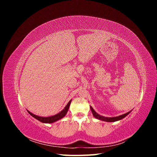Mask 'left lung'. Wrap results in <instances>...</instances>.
I'll use <instances>...</instances> for the list:
<instances>
[{
	"label": "left lung",
	"instance_id": "obj_1",
	"mask_svg": "<svg viewBox=\"0 0 157 157\" xmlns=\"http://www.w3.org/2000/svg\"><path fill=\"white\" fill-rule=\"evenodd\" d=\"M91 110H92V112L93 113V115L94 116V117H96V118H98V119H99V120H102V121H106V122H115V121H118V120H121V119H122V118L125 117L126 115V114H127L126 113V114H124V115H122L116 117L107 118V117H104L103 116L98 115V114H97L96 112H95V111L94 110L93 108H91Z\"/></svg>",
	"mask_w": 157,
	"mask_h": 157
}]
</instances>
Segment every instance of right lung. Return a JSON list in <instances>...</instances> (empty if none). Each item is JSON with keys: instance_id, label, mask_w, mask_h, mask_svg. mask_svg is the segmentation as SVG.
Segmentation results:
<instances>
[{"instance_id": "obj_1", "label": "right lung", "mask_w": 157, "mask_h": 157, "mask_svg": "<svg viewBox=\"0 0 157 157\" xmlns=\"http://www.w3.org/2000/svg\"><path fill=\"white\" fill-rule=\"evenodd\" d=\"M70 104H71V101L67 103V105L65 106V107L60 113H59L58 114H57V115H56L49 117H40L33 115V113H30L29 111V113H30V115L32 117H35L36 119L39 120V121H40L42 122H44V123H52V122H56L57 121L61 119V118H63V117H65V115H66V113H67V112L68 111Z\"/></svg>"}]
</instances>
